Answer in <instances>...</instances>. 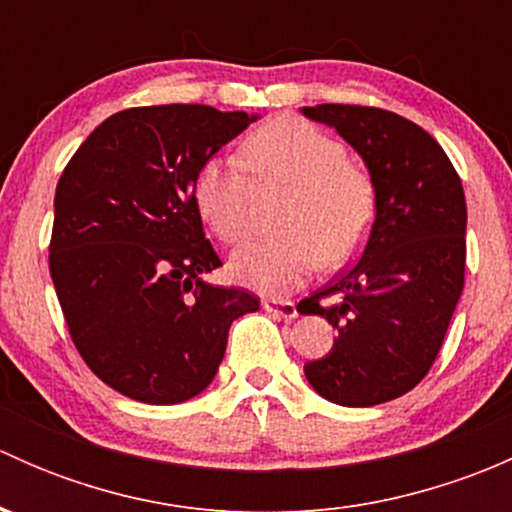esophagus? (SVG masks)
Wrapping results in <instances>:
<instances>
[{"mask_svg": "<svg viewBox=\"0 0 512 512\" xmlns=\"http://www.w3.org/2000/svg\"><path fill=\"white\" fill-rule=\"evenodd\" d=\"M262 307H265L270 314H275V317L297 319V304L289 302V299H265Z\"/></svg>", "mask_w": 512, "mask_h": 512, "instance_id": "esophagus-1", "label": "esophagus"}]
</instances>
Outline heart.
<instances>
[{"mask_svg":"<svg viewBox=\"0 0 512 512\" xmlns=\"http://www.w3.org/2000/svg\"><path fill=\"white\" fill-rule=\"evenodd\" d=\"M242 160L255 178L292 185V195L280 215L285 232L232 252V280L262 294H285L322 260L342 265L364 245L374 220V190L332 136L299 118H275L247 138ZM247 195L245 173L232 160L210 158L195 173V208L223 242L245 235Z\"/></svg>","mask_w":512,"mask_h":512,"instance_id":"obj_1","label":"heart"}]
</instances>
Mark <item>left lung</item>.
Returning a JSON list of instances; mask_svg holds the SVG:
<instances>
[{
    "label": "left lung",
    "mask_w": 512,
    "mask_h": 512,
    "mask_svg": "<svg viewBox=\"0 0 512 512\" xmlns=\"http://www.w3.org/2000/svg\"><path fill=\"white\" fill-rule=\"evenodd\" d=\"M299 111L359 153L374 188L359 262L297 307L337 329L332 352L307 361L304 376L332 404H384L428 374L461 299L466 195L443 148L409 118L344 103Z\"/></svg>",
    "instance_id": "obj_1"
}]
</instances>
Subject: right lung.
I'll return each mask as SVG.
<instances>
[{"label":"right lung","mask_w":512,"mask_h":512,"mask_svg":"<svg viewBox=\"0 0 512 512\" xmlns=\"http://www.w3.org/2000/svg\"><path fill=\"white\" fill-rule=\"evenodd\" d=\"M257 113L198 103L113 113L79 146L54 198L49 270L91 371L143 404L210 386L227 332L260 299L205 280L220 267L193 180Z\"/></svg>","instance_id":"1"}]
</instances>
